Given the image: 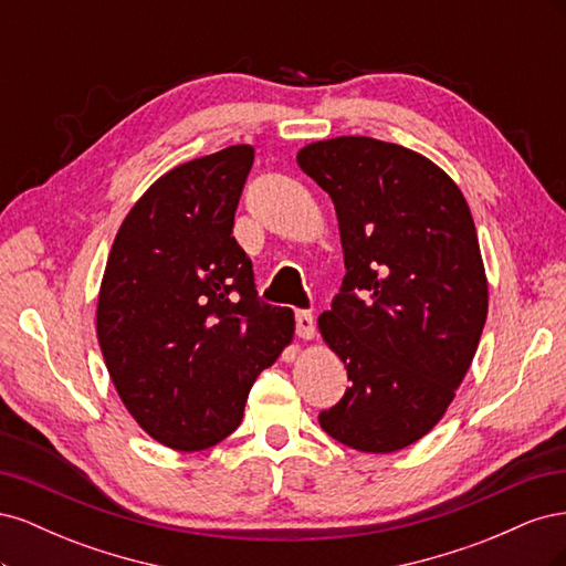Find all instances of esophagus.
<instances>
[{
    "label": "esophagus",
    "mask_w": 566,
    "mask_h": 566,
    "mask_svg": "<svg viewBox=\"0 0 566 566\" xmlns=\"http://www.w3.org/2000/svg\"><path fill=\"white\" fill-rule=\"evenodd\" d=\"M295 325H297V335L302 339H314L316 337V321L312 312H297L295 314Z\"/></svg>",
    "instance_id": "obj_1"
}]
</instances>
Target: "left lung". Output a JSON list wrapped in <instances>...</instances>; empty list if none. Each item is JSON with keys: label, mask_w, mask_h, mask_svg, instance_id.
Instances as JSON below:
<instances>
[{"label": "left lung", "mask_w": 566, "mask_h": 566, "mask_svg": "<svg viewBox=\"0 0 566 566\" xmlns=\"http://www.w3.org/2000/svg\"><path fill=\"white\" fill-rule=\"evenodd\" d=\"M297 163L333 198L347 266L318 331L352 385L318 422L349 449L401 451L447 413L486 323L468 200L430 158L370 136L306 144Z\"/></svg>", "instance_id": "8db88e82"}]
</instances>
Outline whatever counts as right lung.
<instances>
[{
  "label": "right lung",
  "mask_w": 566,
  "mask_h": 566,
  "mask_svg": "<svg viewBox=\"0 0 566 566\" xmlns=\"http://www.w3.org/2000/svg\"><path fill=\"white\" fill-rule=\"evenodd\" d=\"M248 144L177 165L119 227L96 304L111 380L142 430L202 451L243 420L256 375L293 342L295 314L256 300L233 217Z\"/></svg>",
  "instance_id": "add662e5"
}]
</instances>
